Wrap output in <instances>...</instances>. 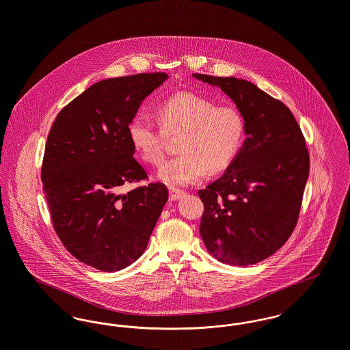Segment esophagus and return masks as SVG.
<instances>
[{
	"mask_svg": "<svg viewBox=\"0 0 350 350\" xmlns=\"http://www.w3.org/2000/svg\"><path fill=\"white\" fill-rule=\"evenodd\" d=\"M183 194H185V193H183V190H180V189L169 187V197H170V200H180Z\"/></svg>",
	"mask_w": 350,
	"mask_h": 350,
	"instance_id": "esophagus-1",
	"label": "esophagus"
}]
</instances>
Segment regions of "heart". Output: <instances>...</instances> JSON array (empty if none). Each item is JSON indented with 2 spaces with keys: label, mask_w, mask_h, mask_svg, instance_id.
<instances>
[{
  "label": "heart",
  "mask_w": 350,
  "mask_h": 350,
  "mask_svg": "<svg viewBox=\"0 0 350 350\" xmlns=\"http://www.w3.org/2000/svg\"><path fill=\"white\" fill-rule=\"evenodd\" d=\"M159 124L146 114H137L129 124V137L140 157L153 165L164 159L165 133H183L178 156L165 161L157 177L172 186L200 181L207 170L215 173L230 167L243 146L245 123L241 113L228 105L194 93H177L157 107Z\"/></svg>",
  "instance_id": "b5f03b06"
}]
</instances>
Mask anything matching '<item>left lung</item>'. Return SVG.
I'll return each mask as SVG.
<instances>
[{
	"label": "left lung",
	"instance_id": "obj_1",
	"mask_svg": "<svg viewBox=\"0 0 350 350\" xmlns=\"http://www.w3.org/2000/svg\"><path fill=\"white\" fill-rule=\"evenodd\" d=\"M193 76L236 103L247 135L223 176L198 191L200 236L217 261L253 265L280 250L297 226L310 172L306 140L290 109L254 83Z\"/></svg>",
	"mask_w": 350,
	"mask_h": 350
}]
</instances>
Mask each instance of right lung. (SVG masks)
Here are the masks:
<instances>
[{"mask_svg":"<svg viewBox=\"0 0 350 350\" xmlns=\"http://www.w3.org/2000/svg\"><path fill=\"white\" fill-rule=\"evenodd\" d=\"M167 79L156 72L98 81L51 127L42 183L52 224L68 252L89 267L117 271L135 262L167 203L161 183L120 193L124 183L147 178L133 159L129 124Z\"/></svg>","mask_w":350,"mask_h":350,"instance_id":"1","label":"right lung"}]
</instances>
